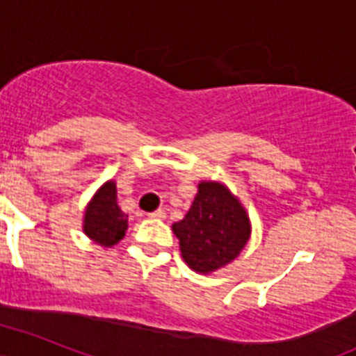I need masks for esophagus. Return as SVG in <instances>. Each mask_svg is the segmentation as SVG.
I'll use <instances>...</instances> for the list:
<instances>
[{"label":"esophagus","instance_id":"1","mask_svg":"<svg viewBox=\"0 0 356 356\" xmlns=\"http://www.w3.org/2000/svg\"><path fill=\"white\" fill-rule=\"evenodd\" d=\"M148 217H152V219H164V217H166V211H164L163 208H159V210L152 211V213L148 215Z\"/></svg>","mask_w":356,"mask_h":356}]
</instances>
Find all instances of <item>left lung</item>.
Returning a JSON list of instances; mask_svg holds the SVG:
<instances>
[{
  "instance_id": "1",
  "label": "left lung",
  "mask_w": 356,
  "mask_h": 356,
  "mask_svg": "<svg viewBox=\"0 0 356 356\" xmlns=\"http://www.w3.org/2000/svg\"><path fill=\"white\" fill-rule=\"evenodd\" d=\"M172 228L184 262L199 273H210L234 261L250 237L246 211L217 183L199 184L192 208Z\"/></svg>"
}]
</instances>
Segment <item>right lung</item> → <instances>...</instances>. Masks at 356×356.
<instances>
[{
  "label": "right lung",
  "mask_w": 356,
  "mask_h": 356,
  "mask_svg": "<svg viewBox=\"0 0 356 356\" xmlns=\"http://www.w3.org/2000/svg\"><path fill=\"white\" fill-rule=\"evenodd\" d=\"M128 228V215L118 204V188L112 181L95 193L85 213V234L101 246L121 241Z\"/></svg>",
  "instance_id": "right-lung-1"
}]
</instances>
